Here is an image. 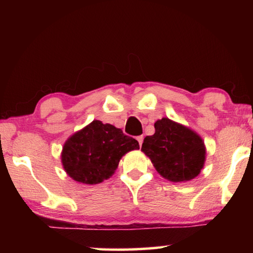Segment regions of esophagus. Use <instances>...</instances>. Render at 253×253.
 Here are the masks:
<instances>
[{"label":"esophagus","mask_w":253,"mask_h":253,"mask_svg":"<svg viewBox=\"0 0 253 253\" xmlns=\"http://www.w3.org/2000/svg\"><path fill=\"white\" fill-rule=\"evenodd\" d=\"M137 140H138V143H139V146H142V144H143V140H144V136H143V135L138 136V137H137Z\"/></svg>","instance_id":"esophagus-1"}]
</instances>
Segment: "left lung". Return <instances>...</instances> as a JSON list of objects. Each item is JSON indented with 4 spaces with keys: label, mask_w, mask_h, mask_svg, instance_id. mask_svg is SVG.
<instances>
[{
    "label": "left lung",
    "mask_w": 253,
    "mask_h": 253,
    "mask_svg": "<svg viewBox=\"0 0 253 253\" xmlns=\"http://www.w3.org/2000/svg\"><path fill=\"white\" fill-rule=\"evenodd\" d=\"M155 134L146 136L142 151L163 177L186 182L198 176L205 162L203 139L186 126L169 118L154 124Z\"/></svg>",
    "instance_id": "8db88e82"
}]
</instances>
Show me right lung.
Returning <instances> with one entry per match:
<instances>
[{"label":"right lung","mask_w":253,"mask_h":253,"mask_svg":"<svg viewBox=\"0 0 253 253\" xmlns=\"http://www.w3.org/2000/svg\"><path fill=\"white\" fill-rule=\"evenodd\" d=\"M134 149H139L135 138L110 124L93 121L67 139L61 162L71 178L92 185L109 178L121 158Z\"/></svg>","instance_id":"right-lung-1"}]
</instances>
